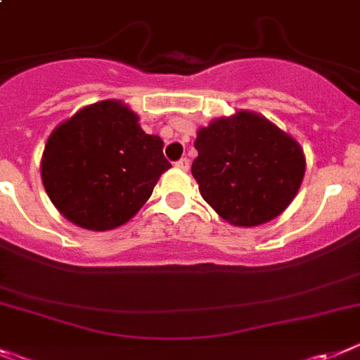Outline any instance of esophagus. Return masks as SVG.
Returning a JSON list of instances; mask_svg holds the SVG:
<instances>
[{
	"label": "esophagus",
	"mask_w": 360,
	"mask_h": 360,
	"mask_svg": "<svg viewBox=\"0 0 360 360\" xmlns=\"http://www.w3.org/2000/svg\"><path fill=\"white\" fill-rule=\"evenodd\" d=\"M176 168H179V170H183V172H186L190 168V161L186 158H183V159H179V161L176 162Z\"/></svg>",
	"instance_id": "1"
}]
</instances>
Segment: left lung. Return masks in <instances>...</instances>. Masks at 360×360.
I'll use <instances>...</instances> for the list:
<instances>
[{
	"label": "left lung",
	"instance_id": "obj_1",
	"mask_svg": "<svg viewBox=\"0 0 360 360\" xmlns=\"http://www.w3.org/2000/svg\"><path fill=\"white\" fill-rule=\"evenodd\" d=\"M192 176L202 199L233 226H259L288 208L306 159L290 134L255 112L239 110L198 130Z\"/></svg>",
	"mask_w": 360,
	"mask_h": 360
}]
</instances>
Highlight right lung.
<instances>
[{"label":"right lung","instance_id":"obj_1","mask_svg":"<svg viewBox=\"0 0 360 360\" xmlns=\"http://www.w3.org/2000/svg\"><path fill=\"white\" fill-rule=\"evenodd\" d=\"M172 165L162 139L117 99L83 106L52 130L41 158L50 201L77 226L106 232L128 223Z\"/></svg>","mask_w":360,"mask_h":360}]
</instances>
